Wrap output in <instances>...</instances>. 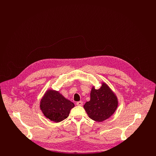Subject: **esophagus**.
Returning <instances> with one entry per match:
<instances>
[{
  "label": "esophagus",
  "instance_id": "34e87169",
  "mask_svg": "<svg viewBox=\"0 0 156 156\" xmlns=\"http://www.w3.org/2000/svg\"><path fill=\"white\" fill-rule=\"evenodd\" d=\"M76 105H78V106H82L83 105V102L82 101H79V102H77L76 103Z\"/></svg>",
  "mask_w": 156,
  "mask_h": 156
}]
</instances>
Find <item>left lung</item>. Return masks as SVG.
I'll return each instance as SVG.
<instances>
[{
	"label": "left lung",
	"instance_id": "1",
	"mask_svg": "<svg viewBox=\"0 0 156 156\" xmlns=\"http://www.w3.org/2000/svg\"><path fill=\"white\" fill-rule=\"evenodd\" d=\"M118 99L108 86L103 83L99 89L92 88L90 99L83 106L89 118L98 122L109 118L118 107Z\"/></svg>",
	"mask_w": 156,
	"mask_h": 156
}]
</instances>
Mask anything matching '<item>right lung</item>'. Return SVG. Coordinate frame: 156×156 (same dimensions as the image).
Listing matches in <instances>:
<instances>
[{
    "instance_id": "obj_1",
    "label": "right lung",
    "mask_w": 156,
    "mask_h": 156,
    "mask_svg": "<svg viewBox=\"0 0 156 156\" xmlns=\"http://www.w3.org/2000/svg\"><path fill=\"white\" fill-rule=\"evenodd\" d=\"M74 104L58 92L48 90L41 100L40 108L45 116L54 122H59L69 116Z\"/></svg>"
}]
</instances>
